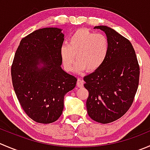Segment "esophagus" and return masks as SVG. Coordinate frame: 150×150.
I'll return each instance as SVG.
<instances>
[{"label":"esophagus","mask_w":150,"mask_h":150,"mask_svg":"<svg viewBox=\"0 0 150 150\" xmlns=\"http://www.w3.org/2000/svg\"><path fill=\"white\" fill-rule=\"evenodd\" d=\"M77 86L79 87V88L83 86V81L81 78H78V81H77Z\"/></svg>","instance_id":"obj_1"}]
</instances>
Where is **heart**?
Returning <instances> with one entry per match:
<instances>
[{
  "mask_svg": "<svg viewBox=\"0 0 150 150\" xmlns=\"http://www.w3.org/2000/svg\"><path fill=\"white\" fill-rule=\"evenodd\" d=\"M109 50L107 37L86 28L77 30L69 40V45L61 47L60 56L65 70L70 71L75 62V72L83 73L97 70L105 61Z\"/></svg>",
  "mask_w": 150,
  "mask_h": 150,
  "instance_id": "obj_1",
  "label": "heart"
}]
</instances>
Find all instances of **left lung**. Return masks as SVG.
Returning <instances> with one entry per match:
<instances>
[{
	"label": "left lung",
	"mask_w": 150,
	"mask_h": 150,
	"mask_svg": "<svg viewBox=\"0 0 150 150\" xmlns=\"http://www.w3.org/2000/svg\"><path fill=\"white\" fill-rule=\"evenodd\" d=\"M109 50L103 64L83 78L88 91L86 108L91 119L102 124L116 121L128 110L139 86L140 69L136 52L128 40L105 25Z\"/></svg>",
	"instance_id": "8db88e82"
}]
</instances>
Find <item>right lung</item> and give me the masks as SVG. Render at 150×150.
<instances>
[{
    "label": "right lung",
    "mask_w": 150,
    "mask_h": 150,
    "mask_svg": "<svg viewBox=\"0 0 150 150\" xmlns=\"http://www.w3.org/2000/svg\"><path fill=\"white\" fill-rule=\"evenodd\" d=\"M62 30L44 28L22 39L11 65L13 87L20 105L38 123L56 122L63 111L65 94L76 85L77 78L61 67Z\"/></svg>",
    "instance_id": "right-lung-1"
}]
</instances>
